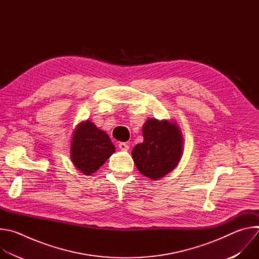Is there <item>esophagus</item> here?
Instances as JSON below:
<instances>
[{"mask_svg":"<svg viewBox=\"0 0 259 259\" xmlns=\"http://www.w3.org/2000/svg\"><path fill=\"white\" fill-rule=\"evenodd\" d=\"M119 147L122 150V151H128L129 150V144L126 143V142H120L119 143Z\"/></svg>","mask_w":259,"mask_h":259,"instance_id":"obj_1","label":"esophagus"}]
</instances>
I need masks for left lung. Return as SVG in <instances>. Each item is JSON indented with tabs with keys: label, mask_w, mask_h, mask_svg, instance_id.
I'll list each match as a JSON object with an SVG mask.
<instances>
[{
	"label": "left lung",
	"mask_w": 259,
	"mask_h": 259,
	"mask_svg": "<svg viewBox=\"0 0 259 259\" xmlns=\"http://www.w3.org/2000/svg\"><path fill=\"white\" fill-rule=\"evenodd\" d=\"M142 134L143 142L132 150L133 161L142 175L158 180L178 165L182 156V134L175 123L157 119L144 123Z\"/></svg>",
	"instance_id": "1"
}]
</instances>
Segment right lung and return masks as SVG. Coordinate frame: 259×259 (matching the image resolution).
<instances>
[{
  "instance_id": "1",
  "label": "right lung",
  "mask_w": 259,
  "mask_h": 259,
  "mask_svg": "<svg viewBox=\"0 0 259 259\" xmlns=\"http://www.w3.org/2000/svg\"><path fill=\"white\" fill-rule=\"evenodd\" d=\"M115 151V145L108 135L91 121L80 123L73 131L70 159L84 175L97 171Z\"/></svg>"
}]
</instances>
